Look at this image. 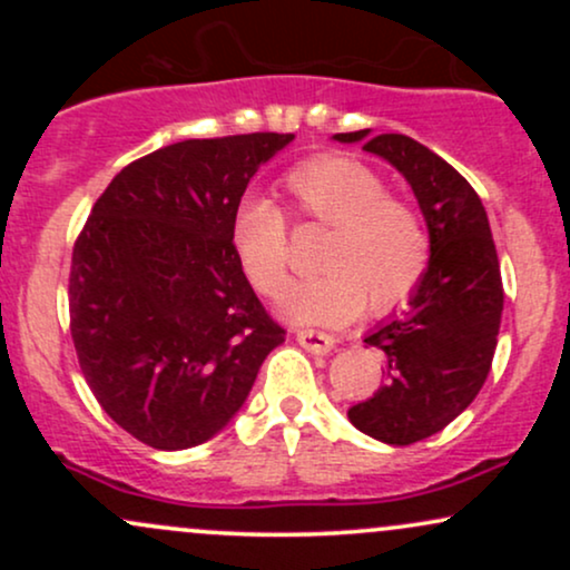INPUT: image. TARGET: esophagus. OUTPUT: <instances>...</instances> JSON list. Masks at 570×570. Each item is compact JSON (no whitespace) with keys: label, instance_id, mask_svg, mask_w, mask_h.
<instances>
[{"label":"esophagus","instance_id":"esophagus-1","mask_svg":"<svg viewBox=\"0 0 570 570\" xmlns=\"http://www.w3.org/2000/svg\"><path fill=\"white\" fill-rule=\"evenodd\" d=\"M297 343L311 353H330L335 348V337L324 335V332H313V330H299Z\"/></svg>","mask_w":570,"mask_h":570}]
</instances>
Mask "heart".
<instances>
[{
    "mask_svg": "<svg viewBox=\"0 0 570 570\" xmlns=\"http://www.w3.org/2000/svg\"><path fill=\"white\" fill-rule=\"evenodd\" d=\"M284 193L299 222L326 227L318 240L316 276L294 286L284 313L297 324H343L407 303L429 267V233L410 200L364 163L318 155L284 176ZM240 271L263 297L289 289V225L271 200L246 198L230 225Z\"/></svg>",
    "mask_w": 570,
    "mask_h": 570,
    "instance_id": "1",
    "label": "heart"
}]
</instances>
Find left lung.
Returning <instances> with one entry per match:
<instances>
[{
  "mask_svg": "<svg viewBox=\"0 0 570 570\" xmlns=\"http://www.w3.org/2000/svg\"><path fill=\"white\" fill-rule=\"evenodd\" d=\"M364 141L410 181L429 227L426 276L402 316L364 337L383 353V385L348 410L351 423L385 444H412L455 421L485 383L503 311L501 265L474 187L440 155L402 134H335Z\"/></svg>",
  "mask_w": 570,
  "mask_h": 570,
  "instance_id": "left-lung-1",
  "label": "left lung"
}]
</instances>
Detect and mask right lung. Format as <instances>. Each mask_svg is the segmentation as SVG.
<instances>
[{
  "instance_id": "add662e5",
  "label": "right lung",
  "mask_w": 570,
  "mask_h": 570,
  "mask_svg": "<svg viewBox=\"0 0 570 570\" xmlns=\"http://www.w3.org/2000/svg\"><path fill=\"white\" fill-rule=\"evenodd\" d=\"M294 134L187 139L109 181L77 235L69 326L104 412L155 450L212 440L286 332L254 294L230 225Z\"/></svg>"
}]
</instances>
